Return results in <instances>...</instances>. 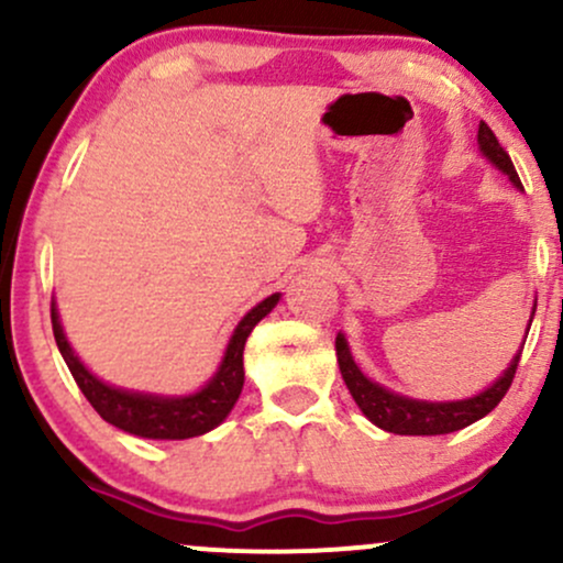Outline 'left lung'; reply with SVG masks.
I'll return each instance as SVG.
<instances>
[{"instance_id": "left-lung-1", "label": "left lung", "mask_w": 563, "mask_h": 563, "mask_svg": "<svg viewBox=\"0 0 563 563\" xmlns=\"http://www.w3.org/2000/svg\"><path fill=\"white\" fill-rule=\"evenodd\" d=\"M479 147L503 174H508V179L521 190V179L514 169V161L506 153V147L500 145L495 137V132L487 124H479ZM534 314V312H532ZM529 333V331H527ZM525 349V346H521ZM521 349L510 365L506 367L500 378L495 380L489 389L471 399H457V402H423V399H410L402 394H394L384 386L373 384L371 378L363 376L357 365H354L352 352H349L344 335H335V357H339L341 378H344L349 394L354 397L360 410L365 412L367 421H373L378 429L391 431V434H410V437H434V434H452L457 429H466L474 421L493 412L497 402L506 397L516 376V367H519Z\"/></svg>"}]
</instances>
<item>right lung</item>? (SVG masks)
<instances>
[{
    "label": "right lung",
    "mask_w": 563,
    "mask_h": 563,
    "mask_svg": "<svg viewBox=\"0 0 563 563\" xmlns=\"http://www.w3.org/2000/svg\"><path fill=\"white\" fill-rule=\"evenodd\" d=\"M280 299V294L267 296L262 303H256L245 318L238 322L235 333H232L228 352H224L222 365L214 373V378L196 394L187 397H156V394H140V391H124L115 386L102 384L100 378L92 376L81 360L76 357L70 349L66 333H63L60 320H57V309L53 301V333L60 349L63 360H66L70 376L89 405L100 412L102 421L113 423L115 429L129 431L134 437L145 439H190L198 434H206L214 426H219L230 416L235 407L238 397L243 389V349L245 339L256 328V322L267 318L273 307Z\"/></svg>",
    "instance_id": "right-lung-1"
}]
</instances>
